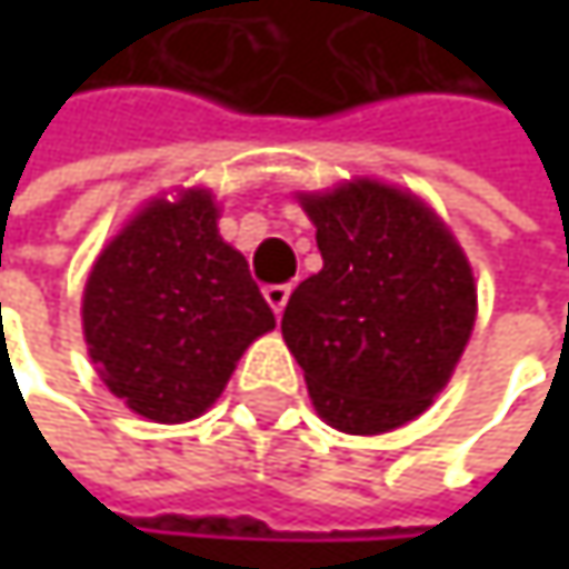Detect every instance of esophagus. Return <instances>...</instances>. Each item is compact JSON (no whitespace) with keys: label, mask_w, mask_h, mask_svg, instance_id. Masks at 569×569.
Returning <instances> with one entry per match:
<instances>
[{"label":"esophagus","mask_w":569,"mask_h":569,"mask_svg":"<svg viewBox=\"0 0 569 569\" xmlns=\"http://www.w3.org/2000/svg\"><path fill=\"white\" fill-rule=\"evenodd\" d=\"M289 292H292V286H289V283L263 286V299L270 302V309H273L277 316H283L286 302H289Z\"/></svg>","instance_id":"34e87169"}]
</instances>
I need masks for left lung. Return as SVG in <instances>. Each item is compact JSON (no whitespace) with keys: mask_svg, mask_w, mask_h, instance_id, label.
Masks as SVG:
<instances>
[{"mask_svg":"<svg viewBox=\"0 0 569 569\" xmlns=\"http://www.w3.org/2000/svg\"><path fill=\"white\" fill-rule=\"evenodd\" d=\"M322 270L292 289L283 339L319 418L382 435L438 396L478 316L471 263L438 213L408 190L349 180L299 193Z\"/></svg>","mask_w":569,"mask_h":569,"instance_id":"obj_1","label":"left lung"}]
</instances>
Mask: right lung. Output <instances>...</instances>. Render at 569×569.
<instances>
[{
	"label": "right lung",
	"instance_id": "right-lung-1",
	"mask_svg": "<svg viewBox=\"0 0 569 569\" xmlns=\"http://www.w3.org/2000/svg\"><path fill=\"white\" fill-rule=\"evenodd\" d=\"M203 187L158 197L98 253L81 326L98 376L151 421H190L227 389L240 356L277 326Z\"/></svg>",
	"mask_w": 569,
	"mask_h": 569
}]
</instances>
